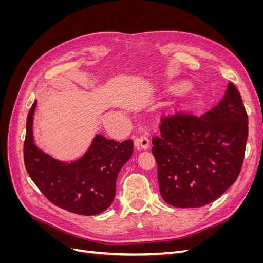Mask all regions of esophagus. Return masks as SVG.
I'll return each instance as SVG.
<instances>
[{
  "label": "esophagus",
  "instance_id": "obj_1",
  "mask_svg": "<svg viewBox=\"0 0 263 263\" xmlns=\"http://www.w3.org/2000/svg\"><path fill=\"white\" fill-rule=\"evenodd\" d=\"M135 145H136L138 148L148 149L150 146V140L147 135H142V136L138 137L136 140H135Z\"/></svg>",
  "mask_w": 263,
  "mask_h": 263
}]
</instances>
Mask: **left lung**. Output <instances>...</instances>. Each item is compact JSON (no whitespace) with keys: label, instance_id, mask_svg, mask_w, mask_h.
Returning a JSON list of instances; mask_svg holds the SVG:
<instances>
[{"label":"left lung","instance_id":"1","mask_svg":"<svg viewBox=\"0 0 263 263\" xmlns=\"http://www.w3.org/2000/svg\"><path fill=\"white\" fill-rule=\"evenodd\" d=\"M247 138L248 116L232 82L203 114L174 108L162 116L151 151L163 200L181 209L214 202L239 176Z\"/></svg>","mask_w":263,"mask_h":263}]
</instances>
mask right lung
Returning <instances> with one entry per match:
<instances>
[{"mask_svg": "<svg viewBox=\"0 0 263 263\" xmlns=\"http://www.w3.org/2000/svg\"><path fill=\"white\" fill-rule=\"evenodd\" d=\"M36 105L37 101L27 115L24 141V161L30 179L60 209L86 216L104 212L114 201L118 173L133 155V140L118 142L97 135L80 159L70 163L55 160L35 144Z\"/></svg>", "mask_w": 263, "mask_h": 263, "instance_id": "right-lung-1", "label": "right lung"}]
</instances>
